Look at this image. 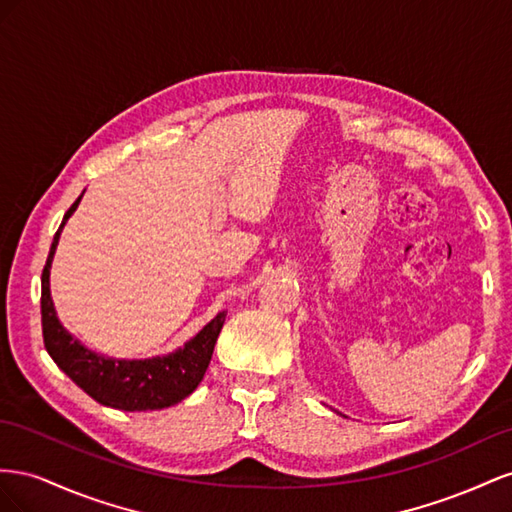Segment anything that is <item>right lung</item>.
<instances>
[{"instance_id": "1", "label": "right lung", "mask_w": 512, "mask_h": 512, "mask_svg": "<svg viewBox=\"0 0 512 512\" xmlns=\"http://www.w3.org/2000/svg\"><path fill=\"white\" fill-rule=\"evenodd\" d=\"M79 201L81 197L68 208L60 229L55 231L47 264L45 270H42L40 313L42 337H45L47 352L57 367L100 405L115 407V410L124 412H145L163 410V407L180 403L199 386L203 375H206L227 313H218L193 341H188L178 352L163 358L113 360L90 352L77 339H72V334L64 330L53 309L49 268L57 240H60V231L68 221V216L77 210Z\"/></svg>"}]
</instances>
